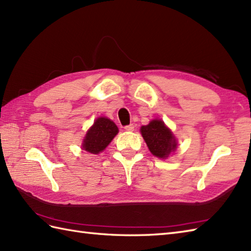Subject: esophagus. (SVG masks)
<instances>
[{"instance_id":"1","label":"esophagus","mask_w":251,"mask_h":251,"mask_svg":"<svg viewBox=\"0 0 251 251\" xmlns=\"http://www.w3.org/2000/svg\"><path fill=\"white\" fill-rule=\"evenodd\" d=\"M125 129H126V131H129V132H132L133 130H134V126H133V125H129V126H125Z\"/></svg>"}]
</instances>
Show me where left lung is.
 <instances>
[{
  "instance_id": "left-lung-1",
  "label": "left lung",
  "mask_w": 251,
  "mask_h": 251,
  "mask_svg": "<svg viewBox=\"0 0 251 251\" xmlns=\"http://www.w3.org/2000/svg\"><path fill=\"white\" fill-rule=\"evenodd\" d=\"M141 133L150 152L160 159H166L177 148L174 134L162 120H151L141 127Z\"/></svg>"
}]
</instances>
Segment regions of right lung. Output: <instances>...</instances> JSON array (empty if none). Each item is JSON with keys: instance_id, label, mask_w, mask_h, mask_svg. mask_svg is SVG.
I'll list each match as a JSON object with an SVG mask.
<instances>
[{"instance_id": "1", "label": "right lung", "mask_w": 251, "mask_h": 251, "mask_svg": "<svg viewBox=\"0 0 251 251\" xmlns=\"http://www.w3.org/2000/svg\"><path fill=\"white\" fill-rule=\"evenodd\" d=\"M118 127L110 119L100 117L86 133L81 147L88 152L98 154L108 146L113 138L118 134Z\"/></svg>"}]
</instances>
